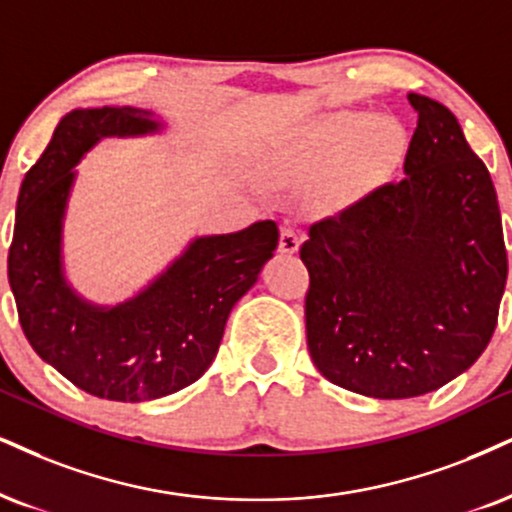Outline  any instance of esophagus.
<instances>
[{
	"instance_id": "34e87169",
	"label": "esophagus",
	"mask_w": 512,
	"mask_h": 512,
	"mask_svg": "<svg viewBox=\"0 0 512 512\" xmlns=\"http://www.w3.org/2000/svg\"><path fill=\"white\" fill-rule=\"evenodd\" d=\"M299 232L294 230L292 225H285L280 230V246H277V249H280V254H287V256H292V254H296V251H299Z\"/></svg>"
}]
</instances>
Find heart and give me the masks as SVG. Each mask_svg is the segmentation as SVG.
<instances>
[{
	"instance_id": "heart-1",
	"label": "heart",
	"mask_w": 512,
	"mask_h": 512,
	"mask_svg": "<svg viewBox=\"0 0 512 512\" xmlns=\"http://www.w3.org/2000/svg\"><path fill=\"white\" fill-rule=\"evenodd\" d=\"M401 130L387 118L342 111L315 121L285 154V166L304 178H332L339 197H363L394 170Z\"/></svg>"
}]
</instances>
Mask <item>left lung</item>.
Instances as JSON below:
<instances>
[{"label":"left lung","mask_w":512,"mask_h":512,"mask_svg":"<svg viewBox=\"0 0 512 512\" xmlns=\"http://www.w3.org/2000/svg\"><path fill=\"white\" fill-rule=\"evenodd\" d=\"M403 178L311 225L306 339L332 384L410 399L487 349L508 277L494 182L444 104L410 92Z\"/></svg>","instance_id":"obj_1"}]
</instances>
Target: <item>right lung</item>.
<instances>
[{"mask_svg":"<svg viewBox=\"0 0 512 512\" xmlns=\"http://www.w3.org/2000/svg\"><path fill=\"white\" fill-rule=\"evenodd\" d=\"M163 130L135 106L75 109L25 173L16 201L9 285L37 356L87 394L151 401L197 382L216 358L232 306L273 258V220L230 235L197 237L140 294L116 306L82 299L63 273V218L75 166L104 137Z\"/></svg>","mask_w":512,"mask_h":512,"instance_id":"add662e5","label":"right lung"}]
</instances>
